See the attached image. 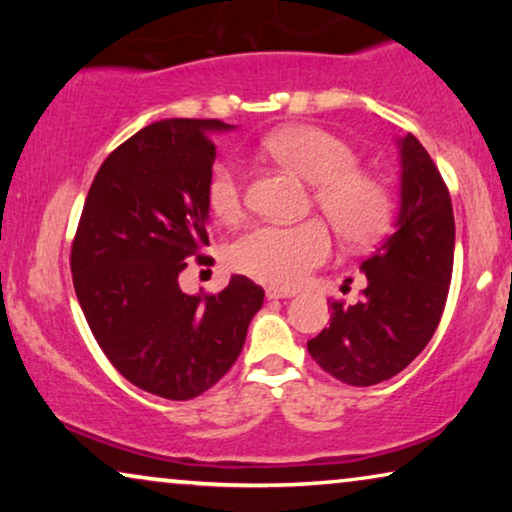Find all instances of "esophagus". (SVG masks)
Returning a JSON list of instances; mask_svg holds the SVG:
<instances>
[{"label":"esophagus","instance_id":"34e87169","mask_svg":"<svg viewBox=\"0 0 512 512\" xmlns=\"http://www.w3.org/2000/svg\"><path fill=\"white\" fill-rule=\"evenodd\" d=\"M265 296H268V300H279V298H291L293 291H282V289H265Z\"/></svg>","mask_w":512,"mask_h":512}]
</instances>
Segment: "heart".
Listing matches in <instances>:
<instances>
[{
  "label": "heart",
  "instance_id": "b5f03b06",
  "mask_svg": "<svg viewBox=\"0 0 512 512\" xmlns=\"http://www.w3.org/2000/svg\"><path fill=\"white\" fill-rule=\"evenodd\" d=\"M263 149L312 184V202L345 242L363 244L384 228L389 216L387 188L356 167L359 158L340 137L314 125H296L265 137ZM207 200L223 221H235L242 214L244 177L237 160H221L212 167ZM331 249V235L319 219L293 226L258 223L230 242L228 261L265 284L293 289L328 261Z\"/></svg>",
  "mask_w": 512,
  "mask_h": 512
}]
</instances>
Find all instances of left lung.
<instances>
[{"label": "left lung", "instance_id": "8db88e82", "mask_svg": "<svg viewBox=\"0 0 512 512\" xmlns=\"http://www.w3.org/2000/svg\"><path fill=\"white\" fill-rule=\"evenodd\" d=\"M401 209L394 230L361 263L356 305L331 300V326L307 340L328 375L370 387L422 354L443 317L454 263V214L443 177L415 135L401 139Z\"/></svg>", "mask_w": 512, "mask_h": 512}]
</instances>
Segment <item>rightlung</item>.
I'll return each instance as SVG.
<instances>
[{
	"instance_id": "right-lung-1",
	"label": "right lung",
	"mask_w": 512,
	"mask_h": 512,
	"mask_svg": "<svg viewBox=\"0 0 512 512\" xmlns=\"http://www.w3.org/2000/svg\"><path fill=\"white\" fill-rule=\"evenodd\" d=\"M216 118H170L116 146L97 170L72 242L74 291L97 345L135 387L188 401L237 361L263 289L233 275L188 296L179 272L207 263Z\"/></svg>"
}]
</instances>
